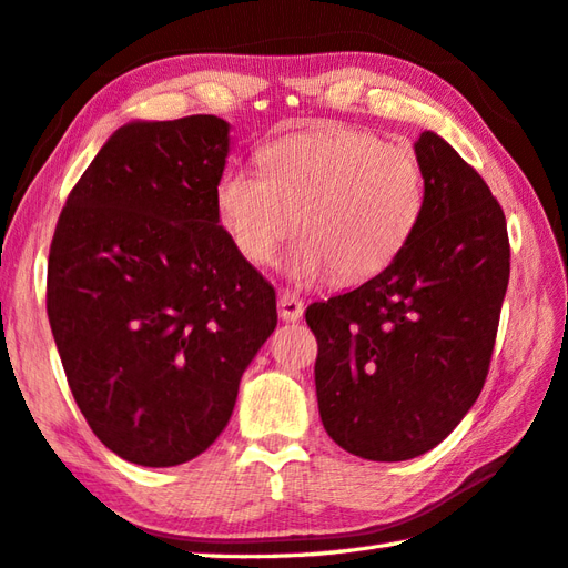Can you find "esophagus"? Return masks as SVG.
Here are the masks:
<instances>
[{"label": "esophagus", "mask_w": 568, "mask_h": 568, "mask_svg": "<svg viewBox=\"0 0 568 568\" xmlns=\"http://www.w3.org/2000/svg\"><path fill=\"white\" fill-rule=\"evenodd\" d=\"M305 313V303L295 293H281L277 297V315L283 322H297Z\"/></svg>", "instance_id": "obj_1"}]
</instances>
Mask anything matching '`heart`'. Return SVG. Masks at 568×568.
Instances as JSON below:
<instances>
[{
    "mask_svg": "<svg viewBox=\"0 0 568 568\" xmlns=\"http://www.w3.org/2000/svg\"><path fill=\"white\" fill-rule=\"evenodd\" d=\"M424 194L414 152L374 132L325 125L265 144L261 170H226L216 211L233 246L253 265L271 263L297 221L303 236L285 263L295 283L335 271L342 281H364L402 253Z\"/></svg>",
    "mask_w": 568,
    "mask_h": 568,
    "instance_id": "1",
    "label": "heart"
}]
</instances>
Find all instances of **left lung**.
<instances>
[{
    "label": "left lung",
    "mask_w": 568,
    "mask_h": 568,
    "mask_svg": "<svg viewBox=\"0 0 568 568\" xmlns=\"http://www.w3.org/2000/svg\"><path fill=\"white\" fill-rule=\"evenodd\" d=\"M414 150L426 194L406 246L357 291L305 313L322 426L379 463L436 448L477 402L509 281L490 186L436 132H420Z\"/></svg>",
    "instance_id": "left-lung-1"
}]
</instances>
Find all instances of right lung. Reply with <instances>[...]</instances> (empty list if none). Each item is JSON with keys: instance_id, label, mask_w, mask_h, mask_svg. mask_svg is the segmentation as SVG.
Listing matches in <instances>:
<instances>
[{"instance_id": "1", "label": "right lung", "mask_w": 568, "mask_h": 568, "mask_svg": "<svg viewBox=\"0 0 568 568\" xmlns=\"http://www.w3.org/2000/svg\"><path fill=\"white\" fill-rule=\"evenodd\" d=\"M226 120L128 122L71 189L47 313L71 394L105 448L144 468L204 453L277 325L275 291L219 224Z\"/></svg>"}]
</instances>
